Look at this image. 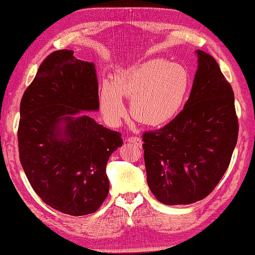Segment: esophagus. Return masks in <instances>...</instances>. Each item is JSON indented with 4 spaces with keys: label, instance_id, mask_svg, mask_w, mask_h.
Returning <instances> with one entry per match:
<instances>
[{
    "label": "esophagus",
    "instance_id": "1",
    "mask_svg": "<svg viewBox=\"0 0 255 255\" xmlns=\"http://www.w3.org/2000/svg\"><path fill=\"white\" fill-rule=\"evenodd\" d=\"M127 141H129V142H131V143H135V145H136L137 147H141V145H142L141 139H140L139 137H136V136H131V137H129V138L127 139Z\"/></svg>",
    "mask_w": 255,
    "mask_h": 255
}]
</instances>
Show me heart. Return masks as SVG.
Listing matches in <instances>:
<instances>
[{
  "mask_svg": "<svg viewBox=\"0 0 255 255\" xmlns=\"http://www.w3.org/2000/svg\"><path fill=\"white\" fill-rule=\"evenodd\" d=\"M192 76L182 63L150 59L117 70L114 83L103 81L100 106L110 126H118L126 114L122 98H131L130 113L139 123L158 126L171 121L183 107Z\"/></svg>",
  "mask_w": 255,
  "mask_h": 255,
  "instance_id": "b5f03b06",
  "label": "heart"
}]
</instances>
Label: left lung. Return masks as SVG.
I'll return each instance as SVG.
<instances>
[{"mask_svg":"<svg viewBox=\"0 0 255 255\" xmlns=\"http://www.w3.org/2000/svg\"><path fill=\"white\" fill-rule=\"evenodd\" d=\"M198 68L183 110L142 134L147 182L165 205L208 196L226 172L239 133L235 95L215 58L196 50Z\"/></svg>","mask_w":255,"mask_h":255,"instance_id":"left-lung-1","label":"left lung"}]
</instances>
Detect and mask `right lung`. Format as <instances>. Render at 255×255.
Wrapping results in <instances>:
<instances>
[{"label": "right lung", "instance_id": "obj_1", "mask_svg": "<svg viewBox=\"0 0 255 255\" xmlns=\"http://www.w3.org/2000/svg\"><path fill=\"white\" fill-rule=\"evenodd\" d=\"M59 50L45 59L20 102L19 159L41 200L71 216L95 213L109 191L106 164L123 145L117 131L82 112H98L94 62Z\"/></svg>", "mask_w": 255, "mask_h": 255}]
</instances>
